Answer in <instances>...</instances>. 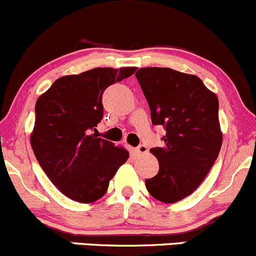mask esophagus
Instances as JSON below:
<instances>
[{"label":"esophagus","instance_id":"obj_1","mask_svg":"<svg viewBox=\"0 0 256 256\" xmlns=\"http://www.w3.org/2000/svg\"><path fill=\"white\" fill-rule=\"evenodd\" d=\"M136 152H138V154H146V152H148V146H144V144H140V146L136 148Z\"/></svg>","mask_w":256,"mask_h":256}]
</instances>
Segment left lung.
Listing matches in <instances>:
<instances>
[{"label":"left lung","mask_w":256,"mask_h":256,"mask_svg":"<svg viewBox=\"0 0 256 256\" xmlns=\"http://www.w3.org/2000/svg\"><path fill=\"white\" fill-rule=\"evenodd\" d=\"M154 126H162L164 146L150 149L159 172L146 178L154 198L175 204L201 185L222 146L218 98L194 75L168 68H143L136 72Z\"/></svg>","instance_id":"left-lung-1"}]
</instances>
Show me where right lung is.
<instances>
[{"label": "right lung", "mask_w": 256, "mask_h": 256, "mask_svg": "<svg viewBox=\"0 0 256 256\" xmlns=\"http://www.w3.org/2000/svg\"><path fill=\"white\" fill-rule=\"evenodd\" d=\"M136 70L96 68L62 76L36 100L32 149L50 181L74 201L101 198L128 160L127 150L98 138L96 127L104 117V90Z\"/></svg>", "instance_id": "add662e5"}]
</instances>
